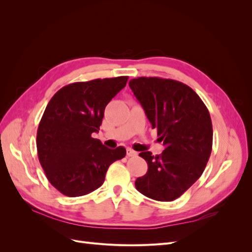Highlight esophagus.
<instances>
[{
    "label": "esophagus",
    "mask_w": 252,
    "mask_h": 252,
    "mask_svg": "<svg viewBox=\"0 0 252 252\" xmlns=\"http://www.w3.org/2000/svg\"><path fill=\"white\" fill-rule=\"evenodd\" d=\"M126 154H127V157H135L136 156V152L130 148H127Z\"/></svg>",
    "instance_id": "esophagus-1"
}]
</instances>
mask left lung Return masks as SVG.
Masks as SVG:
<instances>
[{"label":"left lung","mask_w":252,"mask_h":252,"mask_svg":"<svg viewBox=\"0 0 252 252\" xmlns=\"http://www.w3.org/2000/svg\"><path fill=\"white\" fill-rule=\"evenodd\" d=\"M129 87L165 147L158 156L141 152L148 170L136 179L135 188L152 200L173 201L207 165L212 149L209 111L193 89L179 81L141 77L130 80Z\"/></svg>","instance_id":"1"}]
</instances>
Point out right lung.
Wrapping results in <instances>:
<instances>
[{"mask_svg": "<svg viewBox=\"0 0 252 252\" xmlns=\"http://www.w3.org/2000/svg\"><path fill=\"white\" fill-rule=\"evenodd\" d=\"M128 77L77 82L51 97L36 133L37 157L50 184L67 196L93 192L108 167L126 156L124 147L109 149L98 132L107 104L126 86Z\"/></svg>", "mask_w": 252, "mask_h": 252, "instance_id": "1", "label": "right lung"}]
</instances>
